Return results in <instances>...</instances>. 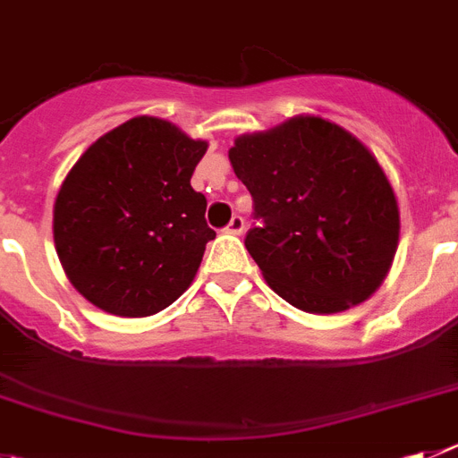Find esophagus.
<instances>
[{
  "instance_id": "34e87169",
  "label": "esophagus",
  "mask_w": 458,
  "mask_h": 458,
  "mask_svg": "<svg viewBox=\"0 0 458 458\" xmlns=\"http://www.w3.org/2000/svg\"><path fill=\"white\" fill-rule=\"evenodd\" d=\"M242 229H245V220H242L241 216H233L232 220H229V225H226L225 232L226 233H233V236H241Z\"/></svg>"
}]
</instances>
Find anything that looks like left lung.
I'll return each instance as SVG.
<instances>
[{
    "instance_id": "obj_1",
    "label": "left lung",
    "mask_w": 458,
    "mask_h": 458,
    "mask_svg": "<svg viewBox=\"0 0 458 458\" xmlns=\"http://www.w3.org/2000/svg\"><path fill=\"white\" fill-rule=\"evenodd\" d=\"M229 161L254 201L245 247L276 295L306 313H335L379 288L400 211L363 142L322 117H293L238 138Z\"/></svg>"
}]
</instances>
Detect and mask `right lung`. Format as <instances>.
<instances>
[{
    "instance_id": "obj_1",
    "label": "right lung",
    "mask_w": 458,
    "mask_h": 458,
    "mask_svg": "<svg viewBox=\"0 0 458 458\" xmlns=\"http://www.w3.org/2000/svg\"><path fill=\"white\" fill-rule=\"evenodd\" d=\"M207 152L158 117H133L86 149L54 204V242L67 279L123 318L177 300L216 238L191 177Z\"/></svg>"
}]
</instances>
